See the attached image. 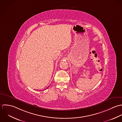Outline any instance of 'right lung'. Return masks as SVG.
<instances>
[{"instance_id": "1", "label": "right lung", "mask_w": 122, "mask_h": 122, "mask_svg": "<svg viewBox=\"0 0 122 122\" xmlns=\"http://www.w3.org/2000/svg\"><path fill=\"white\" fill-rule=\"evenodd\" d=\"M49 86H48V87H47V88H46V89H47V88H48V87H49Z\"/></svg>"}]
</instances>
